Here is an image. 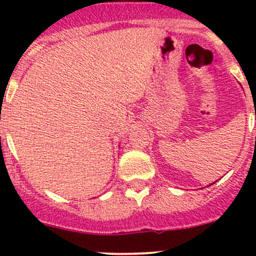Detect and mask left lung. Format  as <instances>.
Returning a JSON list of instances; mask_svg holds the SVG:
<instances>
[{"label": "left lung", "instance_id": "1", "mask_svg": "<svg viewBox=\"0 0 256 256\" xmlns=\"http://www.w3.org/2000/svg\"><path fill=\"white\" fill-rule=\"evenodd\" d=\"M213 183H214V182H213Z\"/></svg>", "mask_w": 256, "mask_h": 256}]
</instances>
